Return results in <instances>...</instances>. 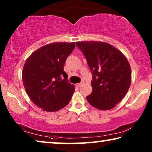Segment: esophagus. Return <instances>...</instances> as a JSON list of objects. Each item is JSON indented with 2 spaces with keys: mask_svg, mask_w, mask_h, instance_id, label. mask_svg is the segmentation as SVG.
Listing matches in <instances>:
<instances>
[{
  "mask_svg": "<svg viewBox=\"0 0 152 152\" xmlns=\"http://www.w3.org/2000/svg\"><path fill=\"white\" fill-rule=\"evenodd\" d=\"M83 83H84V82L83 81V82H81L80 83H77V84H76V86L77 87H80V86H82V85H83Z\"/></svg>",
  "mask_w": 152,
  "mask_h": 152,
  "instance_id": "1",
  "label": "esophagus"
}]
</instances>
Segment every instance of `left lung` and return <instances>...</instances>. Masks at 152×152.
<instances>
[{"label": "left lung", "instance_id": "left-lung-1", "mask_svg": "<svg viewBox=\"0 0 152 152\" xmlns=\"http://www.w3.org/2000/svg\"><path fill=\"white\" fill-rule=\"evenodd\" d=\"M85 55L92 74V92L87 97L91 105L102 110L112 109L130 88L131 68L119 50L97 41L76 42Z\"/></svg>", "mask_w": 152, "mask_h": 152}]
</instances>
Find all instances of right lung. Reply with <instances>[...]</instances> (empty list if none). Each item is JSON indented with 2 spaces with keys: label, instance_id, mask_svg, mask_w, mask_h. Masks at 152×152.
I'll list each match as a JSON object with an SVG mask.
<instances>
[{
  "label": "right lung",
  "instance_id": "add662e5",
  "mask_svg": "<svg viewBox=\"0 0 152 152\" xmlns=\"http://www.w3.org/2000/svg\"><path fill=\"white\" fill-rule=\"evenodd\" d=\"M75 42H54L31 54L22 69V81L29 98L38 107L54 112L68 104L75 87L63 71L65 61Z\"/></svg>",
  "mask_w": 152,
  "mask_h": 152
}]
</instances>
